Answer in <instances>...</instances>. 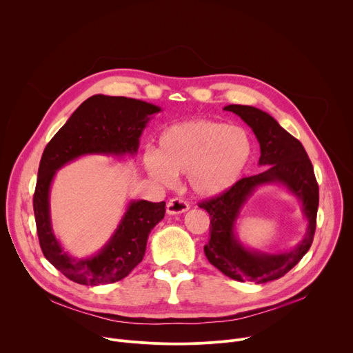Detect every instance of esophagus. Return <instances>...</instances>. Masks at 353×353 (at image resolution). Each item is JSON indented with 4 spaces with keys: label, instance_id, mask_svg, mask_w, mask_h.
<instances>
[{
    "label": "esophagus",
    "instance_id": "obj_1",
    "mask_svg": "<svg viewBox=\"0 0 353 353\" xmlns=\"http://www.w3.org/2000/svg\"><path fill=\"white\" fill-rule=\"evenodd\" d=\"M188 210H190V205L181 198H173L166 205V212L169 215H179V214L187 212Z\"/></svg>",
    "mask_w": 353,
    "mask_h": 353
}]
</instances>
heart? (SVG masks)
Returning <instances> with one entry per match:
<instances>
[{"instance_id": "heart-1", "label": "heart", "mask_w": 353, "mask_h": 353, "mask_svg": "<svg viewBox=\"0 0 353 353\" xmlns=\"http://www.w3.org/2000/svg\"><path fill=\"white\" fill-rule=\"evenodd\" d=\"M251 154L253 141L243 127L198 119L165 128L158 137L157 150L145 152L143 166L162 184L187 174L195 195L212 198L236 185Z\"/></svg>"}]
</instances>
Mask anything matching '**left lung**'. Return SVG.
I'll return each instance as SVG.
<instances>
[{"label":"left lung","instance_id":"8db88e82","mask_svg":"<svg viewBox=\"0 0 353 353\" xmlns=\"http://www.w3.org/2000/svg\"><path fill=\"white\" fill-rule=\"evenodd\" d=\"M223 110L237 114L253 130L261 150L259 165L267 169L260 174L239 180L225 194L199 204V208L205 210L211 218V239L204 251L208 261L226 276L240 282L265 283L283 276L309 251L316 232L319 185L303 145L283 130L271 114L244 105H229ZM270 183L282 185L296 196L308 222L305 237L296 248L282 254L250 249L235 232L246 201L257 188Z\"/></svg>","mask_w":353,"mask_h":353}]
</instances>
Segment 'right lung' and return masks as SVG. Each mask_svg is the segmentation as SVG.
Instances as JSON below:
<instances>
[{
	"label": "right lung",
	"instance_id": "add662e5",
	"mask_svg": "<svg viewBox=\"0 0 353 353\" xmlns=\"http://www.w3.org/2000/svg\"><path fill=\"white\" fill-rule=\"evenodd\" d=\"M162 108L143 100L93 94L71 114L44 148L37 172L33 210L39 243L46 260L81 285H106L125 278L143 259L148 236L165 216L166 203L130 199L110 239L97 253L74 257L53 232L50 190L57 172L89 155L135 157L148 123Z\"/></svg>",
	"mask_w": 353,
	"mask_h": 353
}]
</instances>
